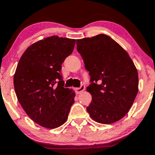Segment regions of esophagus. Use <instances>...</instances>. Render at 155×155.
Returning <instances> with one entry per match:
<instances>
[{
    "mask_svg": "<svg viewBox=\"0 0 155 155\" xmlns=\"http://www.w3.org/2000/svg\"><path fill=\"white\" fill-rule=\"evenodd\" d=\"M85 85H81L80 87H79V88H76V94H80V93H82V91H84V90H85Z\"/></svg>",
    "mask_w": 155,
    "mask_h": 155,
    "instance_id": "34e87169",
    "label": "esophagus"
}]
</instances>
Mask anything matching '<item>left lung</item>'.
Here are the masks:
<instances>
[{
	"instance_id": "left-lung-1",
	"label": "left lung",
	"mask_w": 155,
	"mask_h": 155,
	"mask_svg": "<svg viewBox=\"0 0 155 155\" xmlns=\"http://www.w3.org/2000/svg\"><path fill=\"white\" fill-rule=\"evenodd\" d=\"M77 51L91 76L87 91L91 102L86 110L92 120L110 124L131 108L139 90V76L129 54L104 34L76 40Z\"/></svg>"
}]
</instances>
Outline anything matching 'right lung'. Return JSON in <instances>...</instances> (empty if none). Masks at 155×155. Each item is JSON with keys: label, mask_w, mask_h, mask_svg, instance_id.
<instances>
[{"label": "right lung", "mask_w": 155, "mask_h": 155, "mask_svg": "<svg viewBox=\"0 0 155 155\" xmlns=\"http://www.w3.org/2000/svg\"><path fill=\"white\" fill-rule=\"evenodd\" d=\"M76 40L58 35L33 43L22 54L13 77L15 92L27 115L41 127L55 129L67 120L76 96L64 88L61 64Z\"/></svg>", "instance_id": "obj_1"}]
</instances>
